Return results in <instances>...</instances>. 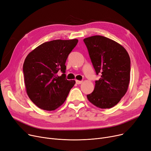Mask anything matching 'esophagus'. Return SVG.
I'll return each mask as SVG.
<instances>
[{"instance_id":"esophagus-1","label":"esophagus","mask_w":151,"mask_h":151,"mask_svg":"<svg viewBox=\"0 0 151 151\" xmlns=\"http://www.w3.org/2000/svg\"><path fill=\"white\" fill-rule=\"evenodd\" d=\"M83 83V81H79V80H76V83L77 84H81Z\"/></svg>"}]
</instances>
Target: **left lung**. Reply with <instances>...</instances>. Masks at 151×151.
<instances>
[{
    "label": "left lung",
    "instance_id": "left-lung-1",
    "mask_svg": "<svg viewBox=\"0 0 151 151\" xmlns=\"http://www.w3.org/2000/svg\"><path fill=\"white\" fill-rule=\"evenodd\" d=\"M97 75L93 91L87 95L89 101L101 109L117 105L127 91L130 82V59L124 47L104 36L84 39Z\"/></svg>",
    "mask_w": 151,
    "mask_h": 151
}]
</instances>
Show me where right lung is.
I'll list each match as a JSON object with an SVG mask.
<instances>
[{
	"label": "right lung",
	"instance_id": "obj_1",
	"mask_svg": "<svg viewBox=\"0 0 151 151\" xmlns=\"http://www.w3.org/2000/svg\"><path fill=\"white\" fill-rule=\"evenodd\" d=\"M78 42L77 39L45 42L27 55L23 64L26 92L38 108L53 111L65 101L75 81L65 78V63ZM59 70L63 73L60 77Z\"/></svg>",
	"mask_w": 151,
	"mask_h": 151
}]
</instances>
